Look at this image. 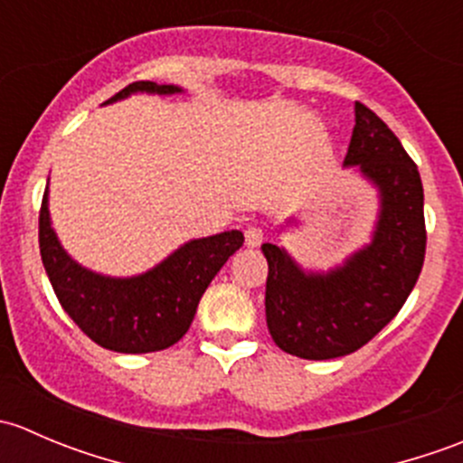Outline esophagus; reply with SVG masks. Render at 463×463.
I'll use <instances>...</instances> for the list:
<instances>
[{
	"instance_id": "obj_1",
	"label": "esophagus",
	"mask_w": 463,
	"mask_h": 463,
	"mask_svg": "<svg viewBox=\"0 0 463 463\" xmlns=\"http://www.w3.org/2000/svg\"><path fill=\"white\" fill-rule=\"evenodd\" d=\"M244 237H246V246L249 249H258L261 244V240H264V232H261V228L258 226H249L244 231Z\"/></svg>"
}]
</instances>
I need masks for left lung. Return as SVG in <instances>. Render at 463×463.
<instances>
[{
	"label": "left lung",
	"instance_id": "obj_1",
	"mask_svg": "<svg viewBox=\"0 0 463 463\" xmlns=\"http://www.w3.org/2000/svg\"><path fill=\"white\" fill-rule=\"evenodd\" d=\"M345 167H358L378 190L372 241L326 273L305 270L275 244L269 261L266 325L282 352L307 361L347 356L387 325L417 284L426 258L423 185L399 138L356 102Z\"/></svg>",
	"mask_w": 463,
	"mask_h": 463
}]
</instances>
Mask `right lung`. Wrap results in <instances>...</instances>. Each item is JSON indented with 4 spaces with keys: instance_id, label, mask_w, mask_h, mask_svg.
<instances>
[{
    "instance_id": "add662e5",
    "label": "right lung",
    "mask_w": 463,
    "mask_h": 463,
    "mask_svg": "<svg viewBox=\"0 0 463 463\" xmlns=\"http://www.w3.org/2000/svg\"><path fill=\"white\" fill-rule=\"evenodd\" d=\"M184 89L132 82L105 102L132 93L172 96ZM244 244L240 231L190 240L161 264L134 278H109L78 264L60 244L49 214V185L40 208V255L60 305L100 347L120 354L161 352L193 325L203 291L228 258Z\"/></svg>"
}]
</instances>
